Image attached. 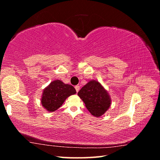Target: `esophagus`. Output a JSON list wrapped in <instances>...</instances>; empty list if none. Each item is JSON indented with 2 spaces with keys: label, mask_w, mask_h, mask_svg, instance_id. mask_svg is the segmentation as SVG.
I'll use <instances>...</instances> for the list:
<instances>
[{
  "label": "esophagus",
  "mask_w": 160,
  "mask_h": 160,
  "mask_svg": "<svg viewBox=\"0 0 160 160\" xmlns=\"http://www.w3.org/2000/svg\"><path fill=\"white\" fill-rule=\"evenodd\" d=\"M75 89H76V92L78 93V91H79V90H80V86H79V85H77V86H76V87H75Z\"/></svg>",
  "instance_id": "34e87169"
}]
</instances>
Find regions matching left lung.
I'll use <instances>...</instances> for the list:
<instances>
[{"mask_svg":"<svg viewBox=\"0 0 160 160\" xmlns=\"http://www.w3.org/2000/svg\"><path fill=\"white\" fill-rule=\"evenodd\" d=\"M91 115L98 118L104 114L111 104L108 91L96 80H90L78 93Z\"/></svg>","mask_w":160,"mask_h":160,"instance_id":"1","label":"left lung"}]
</instances>
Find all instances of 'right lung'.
<instances>
[{"instance_id": "obj_1", "label": "right lung", "mask_w": 160, "mask_h": 160, "mask_svg": "<svg viewBox=\"0 0 160 160\" xmlns=\"http://www.w3.org/2000/svg\"><path fill=\"white\" fill-rule=\"evenodd\" d=\"M76 91L71 84H64L60 80H53L43 90L41 104L49 112L56 111L62 106L64 102Z\"/></svg>"}]
</instances>
